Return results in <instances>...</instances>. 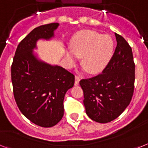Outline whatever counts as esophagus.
Instances as JSON below:
<instances>
[{
    "label": "esophagus",
    "mask_w": 148,
    "mask_h": 148,
    "mask_svg": "<svg viewBox=\"0 0 148 148\" xmlns=\"http://www.w3.org/2000/svg\"><path fill=\"white\" fill-rule=\"evenodd\" d=\"M80 77L77 76H75V81H74V85L77 86L79 84V82H80Z\"/></svg>",
    "instance_id": "obj_1"
}]
</instances>
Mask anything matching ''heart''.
I'll return each instance as SVG.
<instances>
[{
	"label": "heart",
	"mask_w": 148,
	"mask_h": 148,
	"mask_svg": "<svg viewBox=\"0 0 148 148\" xmlns=\"http://www.w3.org/2000/svg\"><path fill=\"white\" fill-rule=\"evenodd\" d=\"M71 51L64 55L68 65L75 63L77 57H82L81 64L88 73L96 74L105 68L114 53V41L109 35L92 31L79 32L72 38Z\"/></svg>",
	"instance_id": "b5f03b06"
}]
</instances>
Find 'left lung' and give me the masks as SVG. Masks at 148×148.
Returning a JSON list of instances; mask_svg holds the SVG:
<instances>
[{"instance_id": "left-lung-1", "label": "left lung", "mask_w": 148, "mask_h": 148, "mask_svg": "<svg viewBox=\"0 0 148 148\" xmlns=\"http://www.w3.org/2000/svg\"><path fill=\"white\" fill-rule=\"evenodd\" d=\"M116 47L102 73L82 79L86 113L95 122L107 123L117 118L130 105L134 92L135 63L132 48L115 33Z\"/></svg>"}]
</instances>
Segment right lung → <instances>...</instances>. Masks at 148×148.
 Wrapping results in <instances>:
<instances>
[{"instance_id":"obj_1","label":"right lung","mask_w":148,"mask_h":148,"mask_svg":"<svg viewBox=\"0 0 148 148\" xmlns=\"http://www.w3.org/2000/svg\"><path fill=\"white\" fill-rule=\"evenodd\" d=\"M59 25L50 23L32 30L17 47L11 65L17 106L31 122L42 127H52L62 120L64 95L74 84V74L40 60L33 53L38 40L53 38Z\"/></svg>"}]
</instances>
